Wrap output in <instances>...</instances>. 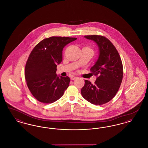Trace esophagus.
<instances>
[{"label":"esophagus","mask_w":148,"mask_h":148,"mask_svg":"<svg viewBox=\"0 0 148 148\" xmlns=\"http://www.w3.org/2000/svg\"><path fill=\"white\" fill-rule=\"evenodd\" d=\"M77 78V77H75V76H71V80H74L75 79H76Z\"/></svg>","instance_id":"obj_1"}]
</instances>
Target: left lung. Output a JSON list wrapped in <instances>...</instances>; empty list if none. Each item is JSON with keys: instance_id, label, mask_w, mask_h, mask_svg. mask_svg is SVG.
<instances>
[{"instance_id": "1", "label": "left lung", "mask_w": 148, "mask_h": 148, "mask_svg": "<svg viewBox=\"0 0 148 148\" xmlns=\"http://www.w3.org/2000/svg\"><path fill=\"white\" fill-rule=\"evenodd\" d=\"M84 38L95 42L99 54L90 71L97 75L95 83L85 80L82 88L83 97L94 105H102L115 97L123 76V68L119 54L112 42L100 35H85Z\"/></svg>"}]
</instances>
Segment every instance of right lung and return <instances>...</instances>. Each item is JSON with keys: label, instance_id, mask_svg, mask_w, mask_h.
Segmentation results:
<instances>
[{"label": "right lung", "instance_id": "obj_1", "mask_svg": "<svg viewBox=\"0 0 148 148\" xmlns=\"http://www.w3.org/2000/svg\"><path fill=\"white\" fill-rule=\"evenodd\" d=\"M77 38L51 36L39 42L30 53L25 68V77L29 90L43 103L56 101L69 86L70 78L56 75L57 65L63 59L65 45Z\"/></svg>", "mask_w": 148, "mask_h": 148}]
</instances>
